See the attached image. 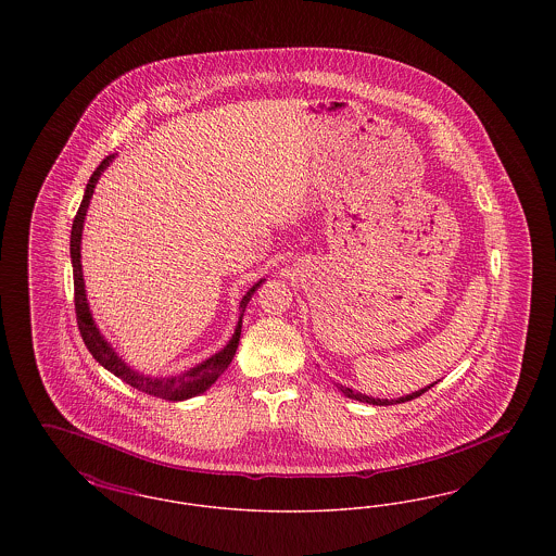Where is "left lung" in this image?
<instances>
[{"label": "left lung", "mask_w": 556, "mask_h": 556, "mask_svg": "<svg viewBox=\"0 0 556 556\" xmlns=\"http://www.w3.org/2000/svg\"><path fill=\"white\" fill-rule=\"evenodd\" d=\"M438 383V381H435ZM435 383H431V386H427L424 390H419V392H413V394H406V396L397 397V400H388V397H372L365 396V394H361V392H354V390H350V388H344V386H338L342 392H344V396L352 397V400H358V402H367V404H375V406H390V404H400V402H408V400H415V397L421 396L425 394L427 390H431Z\"/></svg>", "instance_id": "8db88e82"}]
</instances>
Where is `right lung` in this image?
Returning a JSON list of instances; mask_svg holds the SVG:
<instances>
[{
    "label": "right lung",
    "mask_w": 556,
    "mask_h": 556,
    "mask_svg": "<svg viewBox=\"0 0 556 556\" xmlns=\"http://www.w3.org/2000/svg\"><path fill=\"white\" fill-rule=\"evenodd\" d=\"M112 159H114V154L102 160V164L89 177V184L85 187V195H83V202H80L77 216L73 220V231H71V258H73V277H75V311H77V325H79L80 338H83V342L87 345V350L91 352V356L104 369L114 372L116 377H121L125 383H129L135 390L143 392V394H150V396L162 397V400H173V402L198 396V394L206 392L212 383L231 365V361L236 356V350H238L239 336H241L243 311H245L250 298L254 295V291L263 286L265 279L254 283L250 290L245 291V295L241 298V302H239L241 317H239L236 333L229 340V344L225 345L220 352H216L214 356L206 358L204 363L195 365L193 369L186 370L181 375H175V377H148V375H141L139 370L131 369L114 352V348L108 344L104 336L100 333L96 320L91 317V311H89V304H87V293H85V281H83V268H80V233H83L85 214H87V208H89L93 189L98 186V181H100L102 173L106 170V166H110Z\"/></svg>",
    "instance_id": "obj_1"
}]
</instances>
